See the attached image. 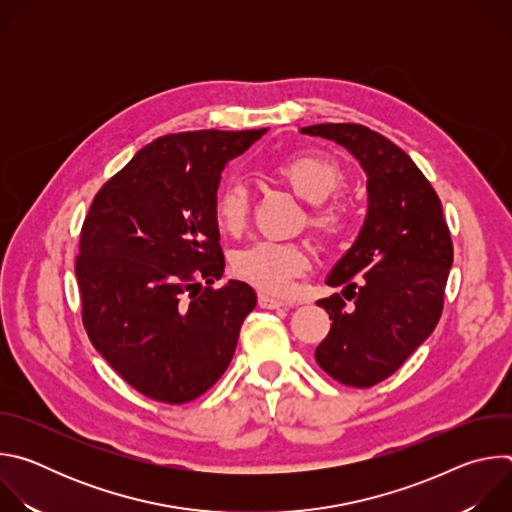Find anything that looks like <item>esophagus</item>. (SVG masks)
Masks as SVG:
<instances>
[{"label": "esophagus", "mask_w": 512, "mask_h": 512, "mask_svg": "<svg viewBox=\"0 0 512 512\" xmlns=\"http://www.w3.org/2000/svg\"><path fill=\"white\" fill-rule=\"evenodd\" d=\"M259 306L265 308V310H277V308H283V306H287V304H285L283 300H277V298L259 294Z\"/></svg>", "instance_id": "34e87169"}]
</instances>
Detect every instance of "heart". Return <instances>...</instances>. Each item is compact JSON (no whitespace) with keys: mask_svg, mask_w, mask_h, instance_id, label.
Returning a JSON list of instances; mask_svg holds the SVG:
<instances>
[{"mask_svg":"<svg viewBox=\"0 0 512 512\" xmlns=\"http://www.w3.org/2000/svg\"><path fill=\"white\" fill-rule=\"evenodd\" d=\"M269 174L302 200L312 202L308 225L320 239L332 241L344 231L346 206L338 200H328L344 182L338 162L320 154H294L273 162ZM212 214L216 227L223 233L239 235L249 218L247 188L239 182L225 184L212 200ZM308 267L310 255L304 247L277 241L253 243L231 261V271L237 279L269 296H287L296 285V277Z\"/></svg>","mask_w":512,"mask_h":512,"instance_id":"obj_1","label":"heart"}]
</instances>
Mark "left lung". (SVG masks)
Returning <instances> with one entry per match:
<instances>
[{"mask_svg":"<svg viewBox=\"0 0 512 512\" xmlns=\"http://www.w3.org/2000/svg\"><path fill=\"white\" fill-rule=\"evenodd\" d=\"M302 133L344 145L369 178L367 221L326 279L344 287L342 296L316 302L332 320L316 348L320 369L367 389L391 377L440 322L454 261L450 229L429 180L385 135L358 123Z\"/></svg>","mask_w":512,"mask_h":512,"instance_id":"1","label":"left lung"}]
</instances>
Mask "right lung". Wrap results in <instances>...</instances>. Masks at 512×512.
<instances>
[{"instance_id":"right-lung-1","label":"right lung","mask_w":512,"mask_h":512,"mask_svg":"<svg viewBox=\"0 0 512 512\" xmlns=\"http://www.w3.org/2000/svg\"><path fill=\"white\" fill-rule=\"evenodd\" d=\"M265 133L158 137L95 194L75 263L83 326L135 391L180 405L227 371L255 308L243 281L212 287L225 257L212 214L221 172Z\"/></svg>"}]
</instances>
